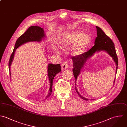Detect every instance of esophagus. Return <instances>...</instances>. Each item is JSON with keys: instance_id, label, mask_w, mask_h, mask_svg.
I'll list each match as a JSON object with an SVG mask.
<instances>
[{"instance_id": "esophagus-1", "label": "esophagus", "mask_w": 127, "mask_h": 127, "mask_svg": "<svg viewBox=\"0 0 127 127\" xmlns=\"http://www.w3.org/2000/svg\"><path fill=\"white\" fill-rule=\"evenodd\" d=\"M68 68V63L67 61H64L62 63L61 65V68L62 69L65 70Z\"/></svg>"}]
</instances>
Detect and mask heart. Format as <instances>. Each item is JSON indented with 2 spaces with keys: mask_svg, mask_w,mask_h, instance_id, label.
Listing matches in <instances>:
<instances>
[{
  "mask_svg": "<svg viewBox=\"0 0 127 127\" xmlns=\"http://www.w3.org/2000/svg\"><path fill=\"white\" fill-rule=\"evenodd\" d=\"M90 42L91 38L88 34L73 32L65 35L60 41V44L63 48L75 45L72 50V53L73 55L76 56L84 52Z\"/></svg>",
  "mask_w": 127,
  "mask_h": 127,
  "instance_id": "b5f03b06",
  "label": "heart"
}]
</instances>
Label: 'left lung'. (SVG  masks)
Here are the masks:
<instances>
[{"label":"left lung","instance_id":"left-lung-1","mask_svg":"<svg viewBox=\"0 0 127 127\" xmlns=\"http://www.w3.org/2000/svg\"><path fill=\"white\" fill-rule=\"evenodd\" d=\"M96 27L97 28V37L96 38L95 40V45L90 50L77 56H75L72 57L74 64L73 72L74 74V76L76 79V82L77 77L80 74V71L84 67V65H85L87 60L90 57L92 56L96 51L98 52L100 51H105L107 53H108L109 55L113 58L116 65L115 75H116L118 68V60L115 51L114 44L111 39L105 34V33L101 30V28L97 26ZM115 78L114 80V84L115 83ZM75 88L77 93L81 99L86 101L89 100V99L83 97L78 93L76 89V84ZM90 100H91V99H90Z\"/></svg>","mask_w":127,"mask_h":127}]
</instances>
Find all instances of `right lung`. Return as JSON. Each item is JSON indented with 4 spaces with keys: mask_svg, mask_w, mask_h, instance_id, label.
I'll return each mask as SVG.
<instances>
[{
    "mask_svg": "<svg viewBox=\"0 0 127 127\" xmlns=\"http://www.w3.org/2000/svg\"><path fill=\"white\" fill-rule=\"evenodd\" d=\"M45 36L44 29L39 26H31L28 28L26 32L21 36L17 40L13 51L10 56L9 62V68L10 72V76H11L10 66L13 61L15 52L16 49L21 45L29 42H41L42 39ZM61 72L60 64H49L48 67V77L49 78L50 87L48 95L45 100L50 97L52 92L53 80L55 75Z\"/></svg>",
    "mask_w": 127,
    "mask_h": 127,
    "instance_id": "right-lung-1",
    "label": "right lung"
}]
</instances>
